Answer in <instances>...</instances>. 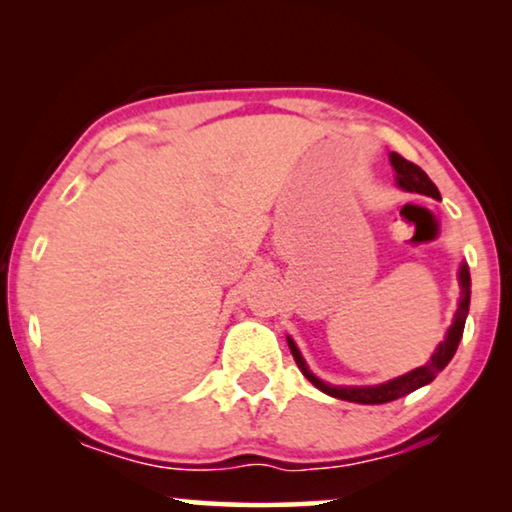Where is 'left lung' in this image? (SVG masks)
I'll list each match as a JSON object with an SVG mask.
<instances>
[{
  "instance_id": "8db88e82",
  "label": "left lung",
  "mask_w": 512,
  "mask_h": 512,
  "mask_svg": "<svg viewBox=\"0 0 512 512\" xmlns=\"http://www.w3.org/2000/svg\"><path fill=\"white\" fill-rule=\"evenodd\" d=\"M391 165H394V170L398 174V186L405 188V191H415V193H422V195H431V198H440L438 188L433 186V181L429 177H426V172L422 170V167L410 163V160L398 156V153H391ZM459 284H461V300H459L457 314H454L450 331H447V338L440 342L436 354L431 356V361L426 363V366L415 368L408 375L396 377V380H391V382L377 384V387H331V384L321 382L319 377H314L310 370H307L303 356H300L298 347H296V342L289 338V349H291L293 359H296L298 368L303 370V375L314 384V387L321 389L328 396L342 398V401L377 405V403L396 401V398H401L405 394H412L415 389L424 387V384L436 380V375L447 366V363L452 361L454 352H457L461 335H464L468 303H471V272H468V265H461Z\"/></svg>"
}]
</instances>
